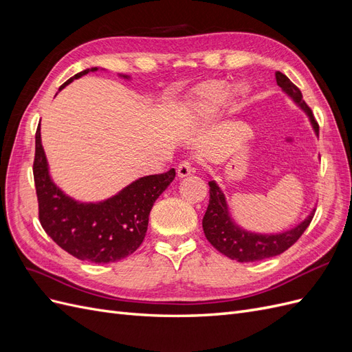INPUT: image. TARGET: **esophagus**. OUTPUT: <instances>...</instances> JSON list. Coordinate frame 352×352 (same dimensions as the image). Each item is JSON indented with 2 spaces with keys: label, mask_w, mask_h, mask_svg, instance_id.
<instances>
[{
  "label": "esophagus",
  "mask_w": 352,
  "mask_h": 352,
  "mask_svg": "<svg viewBox=\"0 0 352 352\" xmlns=\"http://www.w3.org/2000/svg\"><path fill=\"white\" fill-rule=\"evenodd\" d=\"M192 172H194V164L190 160H184V162L177 166V176L179 177H186Z\"/></svg>",
  "instance_id": "obj_1"
}]
</instances>
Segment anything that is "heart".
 <instances>
[{
  "label": "heart",
  "instance_id": "b5f03b06",
  "mask_svg": "<svg viewBox=\"0 0 352 352\" xmlns=\"http://www.w3.org/2000/svg\"><path fill=\"white\" fill-rule=\"evenodd\" d=\"M230 89L226 83L223 82H211L204 85L198 92L195 101V113L202 119L216 116L223 105L229 101Z\"/></svg>",
  "mask_w": 352,
  "mask_h": 352
}]
</instances>
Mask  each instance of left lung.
<instances>
[{
	"label": "left lung",
	"mask_w": 352,
	"mask_h": 352,
	"mask_svg": "<svg viewBox=\"0 0 352 352\" xmlns=\"http://www.w3.org/2000/svg\"><path fill=\"white\" fill-rule=\"evenodd\" d=\"M276 82H278L282 91L289 95L294 102L296 105H300L305 111L308 119L311 122L316 135L318 136V124L314 119L311 109L308 107L307 102L302 100L301 91L280 72H276ZM208 185L210 202L204 219H202V229H204L206 238L219 252L239 263L260 261L285 252L301 238L305 229L310 226L316 211L313 210L300 225L283 233H276V235L252 233L243 230L233 221V219L229 214L226 198L214 180H210Z\"/></svg>",
	"instance_id": "left-lung-1"
}]
</instances>
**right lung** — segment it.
Returning a JSON list of instances; mask_svg holds the SVG:
<instances>
[{
  "label": "right lung",
  "mask_w": 352,
  "mask_h": 352,
  "mask_svg": "<svg viewBox=\"0 0 352 352\" xmlns=\"http://www.w3.org/2000/svg\"><path fill=\"white\" fill-rule=\"evenodd\" d=\"M94 70L97 67L74 74L60 89ZM175 176V168H170L166 173L140 177L105 201L79 202L67 197L51 180L41 142V127L36 129L34 179L41 226L60 248L78 260L105 264L133 254L145 238L155 199L173 182Z\"/></svg>",
  "instance_id": "add662e5"
}]
</instances>
